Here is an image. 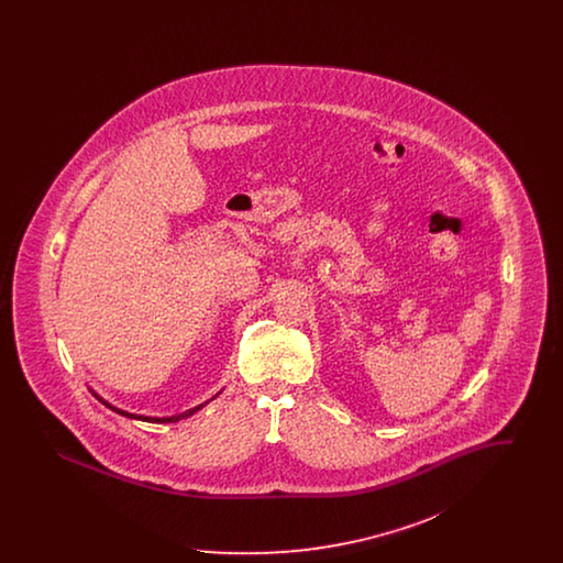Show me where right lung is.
Returning a JSON list of instances; mask_svg holds the SVG:
<instances>
[{
  "label": "right lung",
  "mask_w": 563,
  "mask_h": 563,
  "mask_svg": "<svg viewBox=\"0 0 563 563\" xmlns=\"http://www.w3.org/2000/svg\"><path fill=\"white\" fill-rule=\"evenodd\" d=\"M219 395V393H217ZM214 395V397H217ZM213 397V399H214ZM101 399V397H99ZM211 399V401H213ZM103 401V399H101ZM108 405L109 409H113V411H118L120 416H126V418H133V420H141V422H154V424H168V422H179V420H184V418H189L191 413H196L198 409H202L207 402H202V405H198V407H194V409H188V411H184V413H177V416H168V418H152V416H139V413H129V411H124V409H118V407H113V405H109L108 401H103Z\"/></svg>",
  "instance_id": "right-lung-1"
}]
</instances>
